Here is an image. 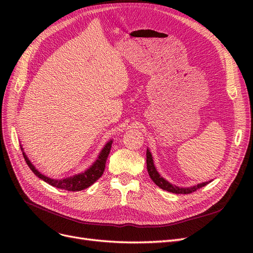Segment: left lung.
I'll list each match as a JSON object with an SVG mask.
<instances>
[{
	"instance_id": "8db88e82",
	"label": "left lung",
	"mask_w": 253,
	"mask_h": 253,
	"mask_svg": "<svg viewBox=\"0 0 253 253\" xmlns=\"http://www.w3.org/2000/svg\"><path fill=\"white\" fill-rule=\"evenodd\" d=\"M147 169L149 172V175L151 179L154 181L156 185L162 188L163 190L168 191V192H172L175 194H189L192 193L194 191H196L197 189H201L203 187H205L208 182H203V183H198L196 186L193 187H189V188H180L175 185H172L171 182H169L168 180H166L164 177L160 176V174L157 172L156 168L154 166V163H153V157L149 149H147Z\"/></svg>"
}]
</instances>
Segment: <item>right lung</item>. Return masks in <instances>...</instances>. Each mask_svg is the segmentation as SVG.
<instances>
[{"mask_svg":"<svg viewBox=\"0 0 253 253\" xmlns=\"http://www.w3.org/2000/svg\"><path fill=\"white\" fill-rule=\"evenodd\" d=\"M112 142H113V140H110L104 145V148L100 152V154H99L96 162L93 164V166H90L86 171L79 173L77 175L71 176V177L63 178V179H53V178H49V177H47V176L41 174L36 169L35 166L29 162V159L25 155L24 152H23V156H24L26 164L30 168V170L34 172V174L37 175L38 177L41 178L42 180H44L45 182L49 183L50 186L62 189V190H67V191H81V190L88 188L89 186L93 185V183L97 179L101 177V175L103 174L104 168H105L106 159H108V156L110 154ZM21 150L23 151L22 145H21Z\"/></svg>","mask_w":253,"mask_h":253,"instance_id":"add662e5","label":"right lung"}]
</instances>
